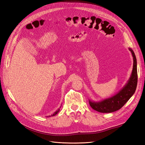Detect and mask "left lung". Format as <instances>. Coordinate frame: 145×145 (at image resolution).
Here are the masks:
<instances>
[{"label":"left lung","instance_id":"8db88e82","mask_svg":"<svg viewBox=\"0 0 145 145\" xmlns=\"http://www.w3.org/2000/svg\"><path fill=\"white\" fill-rule=\"evenodd\" d=\"M129 50L133 57V68L130 80L124 88L113 97L100 102H93L89 100V104L93 110L100 113L114 112L121 108L135 93L138 82L137 62L134 52L130 48Z\"/></svg>","mask_w":145,"mask_h":145}]
</instances>
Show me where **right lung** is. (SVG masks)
Masks as SVG:
<instances>
[{"mask_svg":"<svg viewBox=\"0 0 145 145\" xmlns=\"http://www.w3.org/2000/svg\"><path fill=\"white\" fill-rule=\"evenodd\" d=\"M59 110H59V109H58V110L57 111H56V112H55V113H54L53 114V115H52V116H55V115H57V113H58V112H59Z\"/></svg>","mask_w":145,"mask_h":145,"instance_id":"add662e5","label":"right lung"}]
</instances>
